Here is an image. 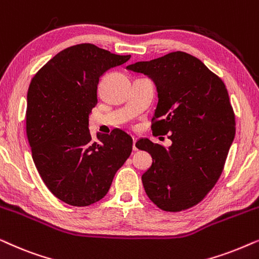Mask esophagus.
<instances>
[{"label":"esophagus","mask_w":259,"mask_h":259,"mask_svg":"<svg viewBox=\"0 0 259 259\" xmlns=\"http://www.w3.org/2000/svg\"><path fill=\"white\" fill-rule=\"evenodd\" d=\"M133 151H138V146H137V138H133Z\"/></svg>","instance_id":"esophagus-1"}]
</instances>
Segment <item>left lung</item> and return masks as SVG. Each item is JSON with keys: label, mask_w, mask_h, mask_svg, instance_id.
<instances>
[{"label": "left lung", "mask_w": 259, "mask_h": 259, "mask_svg": "<svg viewBox=\"0 0 259 259\" xmlns=\"http://www.w3.org/2000/svg\"><path fill=\"white\" fill-rule=\"evenodd\" d=\"M127 69L143 73L157 86L152 119L155 134H169L168 148L137 141L152 157L141 177L145 192L161 210L179 212L197 205L218 182L236 133L235 113L221 77L199 59L173 52Z\"/></svg>", "instance_id": "1"}]
</instances>
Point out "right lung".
Returning a JSON list of instances; mask_svg holds the SVG:
<instances>
[{
  "label": "right lung",
  "mask_w": 259,
  "mask_h": 259,
  "mask_svg": "<svg viewBox=\"0 0 259 259\" xmlns=\"http://www.w3.org/2000/svg\"><path fill=\"white\" fill-rule=\"evenodd\" d=\"M130 58L92 44L72 46L31 80L26 113L31 155L46 186L63 203L88 206L102 199L132 152L123 131L98 134L95 141L88 128L100 76Z\"/></svg>",
  "instance_id": "right-lung-1"
}]
</instances>
